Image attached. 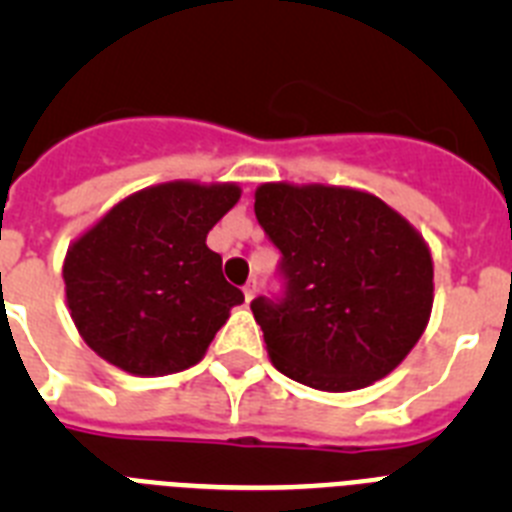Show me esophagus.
<instances>
[{
	"label": "esophagus",
	"instance_id": "esophagus-1",
	"mask_svg": "<svg viewBox=\"0 0 512 512\" xmlns=\"http://www.w3.org/2000/svg\"><path fill=\"white\" fill-rule=\"evenodd\" d=\"M256 292H259V284H256V279L246 282V287H243V295H246V302H251L253 297H256Z\"/></svg>",
	"mask_w": 512,
	"mask_h": 512
}]
</instances>
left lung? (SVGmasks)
<instances>
[{"mask_svg": "<svg viewBox=\"0 0 512 512\" xmlns=\"http://www.w3.org/2000/svg\"><path fill=\"white\" fill-rule=\"evenodd\" d=\"M253 210L282 253V297L251 302L274 366L325 392L387 377L431 318L423 235L374 194L323 184H261Z\"/></svg>", "mask_w": 512, "mask_h": 512, "instance_id": "8db88e82", "label": "left lung"}]
</instances>
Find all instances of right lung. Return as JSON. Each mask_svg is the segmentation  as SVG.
Masks as SVG:
<instances>
[{
    "label": "right lung",
    "mask_w": 512,
    "mask_h": 512,
    "mask_svg": "<svg viewBox=\"0 0 512 512\" xmlns=\"http://www.w3.org/2000/svg\"><path fill=\"white\" fill-rule=\"evenodd\" d=\"M241 200L235 184L169 182L130 194L63 261L71 318L94 354L138 377H164L205 356L243 292L207 248Z\"/></svg>",
    "instance_id": "right-lung-1"
}]
</instances>
